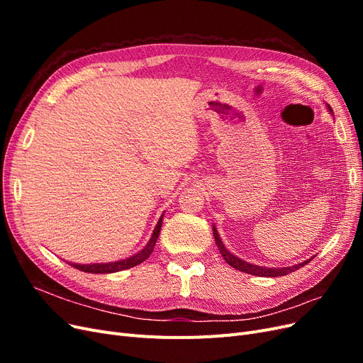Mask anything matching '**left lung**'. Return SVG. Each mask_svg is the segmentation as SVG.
Instances as JSON below:
<instances>
[{
	"label": "left lung",
	"mask_w": 363,
	"mask_h": 363,
	"mask_svg": "<svg viewBox=\"0 0 363 363\" xmlns=\"http://www.w3.org/2000/svg\"><path fill=\"white\" fill-rule=\"evenodd\" d=\"M327 107H328V111H330V113H333V112H332V107L328 106V104H327ZM212 230H213L215 242H216V245H218V248H219V252H221V256L224 257V260H225L232 268H235V269H238V271L247 272V274H251V276H257V277H280V276H286V274L294 272V271H296V269H300L301 267L307 265V263H309V260H311V259H307V260H304V262H301V263H296V265L283 267V268H267V267L252 265V263H248V262H245V260H242V259L236 257L235 255H232V252H230V251L225 248V245L223 244V240H221V238H219L218 230L215 228V225L212 227ZM312 259H313V257H312Z\"/></svg>",
	"instance_id": "left-lung-1"
}]
</instances>
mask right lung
Returning <instances> with one entry per match:
<instances>
[{
    "label": "right lung",
    "mask_w": 363,
    "mask_h": 363,
    "mask_svg": "<svg viewBox=\"0 0 363 363\" xmlns=\"http://www.w3.org/2000/svg\"><path fill=\"white\" fill-rule=\"evenodd\" d=\"M162 221H163V215L159 218V221L155 227V232H152L148 244L142 248L136 255L130 256L124 260H116V262H107V263H89V265H82V263H71L68 262L71 267L80 269L83 272H91V274H111V272H118V271H124L128 268H133L139 263H142L144 260H147L150 257V255L155 250L156 245V240L159 238L160 233V228H162Z\"/></svg>",
    "instance_id": "1"
}]
</instances>
